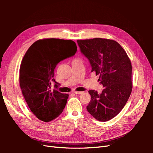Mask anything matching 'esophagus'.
Listing matches in <instances>:
<instances>
[{
  "instance_id": "34e87169",
  "label": "esophagus",
  "mask_w": 153,
  "mask_h": 153,
  "mask_svg": "<svg viewBox=\"0 0 153 153\" xmlns=\"http://www.w3.org/2000/svg\"><path fill=\"white\" fill-rule=\"evenodd\" d=\"M74 93H75V94H81L83 93V92H79V91H75L74 92Z\"/></svg>"
}]
</instances>
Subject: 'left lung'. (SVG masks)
Returning <instances> with one entry per match:
<instances>
[{
    "instance_id": "left-lung-1",
    "label": "left lung",
    "mask_w": 153,
    "mask_h": 153,
    "mask_svg": "<svg viewBox=\"0 0 153 153\" xmlns=\"http://www.w3.org/2000/svg\"><path fill=\"white\" fill-rule=\"evenodd\" d=\"M80 52L87 58L91 72L99 75L101 93L89 91L91 99L87 110L96 119L108 121L121 112L132 91V66L127 53L112 39L77 40Z\"/></svg>"
}]
</instances>
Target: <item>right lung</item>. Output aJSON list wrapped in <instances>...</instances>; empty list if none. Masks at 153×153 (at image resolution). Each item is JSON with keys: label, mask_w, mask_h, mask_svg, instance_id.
<instances>
[{"label": "right lung", "mask_w": 153, "mask_h": 153, "mask_svg": "<svg viewBox=\"0 0 153 153\" xmlns=\"http://www.w3.org/2000/svg\"><path fill=\"white\" fill-rule=\"evenodd\" d=\"M76 50L72 40L43 39L32 44L23 58L19 77L22 94L31 112L41 121H52L65 107L69 95L56 90L59 84L54 79V69Z\"/></svg>", "instance_id": "obj_1"}]
</instances>
